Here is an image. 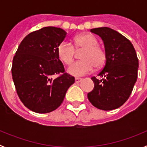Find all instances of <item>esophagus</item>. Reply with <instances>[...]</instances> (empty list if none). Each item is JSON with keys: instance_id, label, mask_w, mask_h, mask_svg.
<instances>
[{"instance_id": "34e87169", "label": "esophagus", "mask_w": 147, "mask_h": 147, "mask_svg": "<svg viewBox=\"0 0 147 147\" xmlns=\"http://www.w3.org/2000/svg\"><path fill=\"white\" fill-rule=\"evenodd\" d=\"M82 80V79H81V78H79V77L75 78V82H76V83L81 82Z\"/></svg>"}]
</instances>
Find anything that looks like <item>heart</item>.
Returning a JSON list of instances; mask_svg holds the SVG:
<instances>
[{
  "instance_id": "1",
  "label": "heart",
  "mask_w": 147,
  "mask_h": 147,
  "mask_svg": "<svg viewBox=\"0 0 147 147\" xmlns=\"http://www.w3.org/2000/svg\"><path fill=\"white\" fill-rule=\"evenodd\" d=\"M75 49L83 50L80 55L82 60L74 62L67 72L74 76H82L91 73L93 68L102 67L107 59L106 51L98 45V41L91 34H81L74 38V45L66 40L57 46L59 59L65 65H70L75 57Z\"/></svg>"
}]
</instances>
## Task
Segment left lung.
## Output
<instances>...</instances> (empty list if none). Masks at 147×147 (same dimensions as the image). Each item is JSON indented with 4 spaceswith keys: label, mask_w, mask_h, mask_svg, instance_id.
<instances>
[{
    "label": "left lung",
    "mask_w": 147,
    "mask_h": 147,
    "mask_svg": "<svg viewBox=\"0 0 147 147\" xmlns=\"http://www.w3.org/2000/svg\"><path fill=\"white\" fill-rule=\"evenodd\" d=\"M102 37L107 54L106 63L98 76L91 77L94 88L88 93L90 102L96 108L112 110L129 98L137 81L138 59L131 42L108 27L90 29Z\"/></svg>",
    "instance_id": "8db88e82"
}]
</instances>
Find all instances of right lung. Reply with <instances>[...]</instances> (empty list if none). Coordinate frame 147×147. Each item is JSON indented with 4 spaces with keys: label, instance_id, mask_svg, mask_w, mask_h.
Here are the masks:
<instances>
[{
    "label": "right lung",
    "instance_id": "obj_1",
    "mask_svg": "<svg viewBox=\"0 0 147 147\" xmlns=\"http://www.w3.org/2000/svg\"><path fill=\"white\" fill-rule=\"evenodd\" d=\"M64 30L49 26L28 34L14 56L11 74L22 103L33 112L47 113L58 108L67 90L75 82L65 72L57 46L65 40ZM54 75H58L53 78Z\"/></svg>",
    "mask_w": 147,
    "mask_h": 147
}]
</instances>
